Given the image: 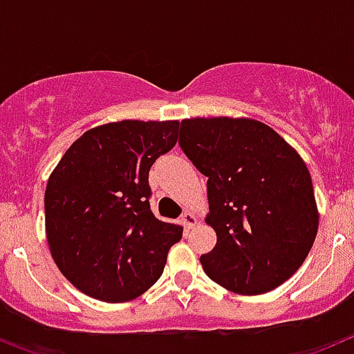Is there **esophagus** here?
Instances as JSON below:
<instances>
[{
	"label": "esophagus",
	"instance_id": "1",
	"mask_svg": "<svg viewBox=\"0 0 354 354\" xmlns=\"http://www.w3.org/2000/svg\"><path fill=\"white\" fill-rule=\"evenodd\" d=\"M196 218L193 212H184L183 216H180V223H183L184 228H192L193 225H195Z\"/></svg>",
	"mask_w": 354,
	"mask_h": 354
}]
</instances>
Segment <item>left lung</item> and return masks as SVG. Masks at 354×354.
<instances>
[{
    "mask_svg": "<svg viewBox=\"0 0 354 354\" xmlns=\"http://www.w3.org/2000/svg\"><path fill=\"white\" fill-rule=\"evenodd\" d=\"M180 149L207 177L216 246L200 257L236 294L270 292L306 259L319 227L308 168L286 140L252 118H186Z\"/></svg>",
    "mask_w": 354,
    "mask_h": 354,
    "instance_id": "left-lung-1",
    "label": "left lung"
}]
</instances>
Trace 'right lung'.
<instances>
[{
	"label": "right lung",
	"mask_w": 354,
	"mask_h": 354,
	"mask_svg": "<svg viewBox=\"0 0 354 354\" xmlns=\"http://www.w3.org/2000/svg\"><path fill=\"white\" fill-rule=\"evenodd\" d=\"M179 122L122 120L77 138L46 187V236L58 270L90 298L122 303L154 286L183 227L150 211L149 171Z\"/></svg>",
	"instance_id": "obj_1"
}]
</instances>
